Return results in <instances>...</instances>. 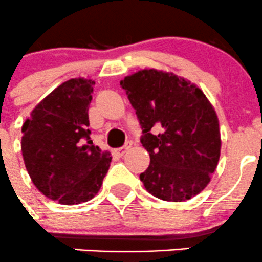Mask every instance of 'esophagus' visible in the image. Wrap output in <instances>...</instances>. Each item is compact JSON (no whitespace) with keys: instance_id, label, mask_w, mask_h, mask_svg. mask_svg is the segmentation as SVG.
<instances>
[{"instance_id":"34e87169","label":"esophagus","mask_w":262,"mask_h":262,"mask_svg":"<svg viewBox=\"0 0 262 262\" xmlns=\"http://www.w3.org/2000/svg\"><path fill=\"white\" fill-rule=\"evenodd\" d=\"M129 147H130V146H129V144H126L125 147H121V148H116L115 154L118 155V156H123V155L125 154V151L129 148Z\"/></svg>"}]
</instances>
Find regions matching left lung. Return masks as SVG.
I'll use <instances>...</instances> for the list:
<instances>
[{"label": "left lung", "instance_id": "obj_1", "mask_svg": "<svg viewBox=\"0 0 262 262\" xmlns=\"http://www.w3.org/2000/svg\"><path fill=\"white\" fill-rule=\"evenodd\" d=\"M141 124L149 166L139 175L147 192L182 202L206 188L219 162V120L199 87L172 73L144 69L120 82ZM157 126L159 133L151 128Z\"/></svg>", "mask_w": 262, "mask_h": 262}]
</instances>
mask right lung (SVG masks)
Instances as JSON below:
<instances>
[{
    "label": "right lung",
    "instance_id": "right-lung-1",
    "mask_svg": "<svg viewBox=\"0 0 262 262\" xmlns=\"http://www.w3.org/2000/svg\"><path fill=\"white\" fill-rule=\"evenodd\" d=\"M92 79H70L43 98L21 128V152L33 184L61 205L92 200L110 167V152L91 141Z\"/></svg>",
    "mask_w": 262,
    "mask_h": 262
}]
</instances>
